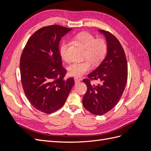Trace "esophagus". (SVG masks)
<instances>
[{
	"mask_svg": "<svg viewBox=\"0 0 151 151\" xmlns=\"http://www.w3.org/2000/svg\"><path fill=\"white\" fill-rule=\"evenodd\" d=\"M74 80H75V82L76 83H79L80 82V80H81V79H80V78H74Z\"/></svg>",
	"mask_w": 151,
	"mask_h": 151,
	"instance_id": "esophagus-1",
	"label": "esophagus"
}]
</instances>
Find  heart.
<instances>
[{
	"label": "heart",
	"instance_id": "1",
	"mask_svg": "<svg viewBox=\"0 0 151 151\" xmlns=\"http://www.w3.org/2000/svg\"><path fill=\"white\" fill-rule=\"evenodd\" d=\"M75 40L84 47L82 62H76L70 65L68 68L69 74L75 77H81L91 69V63L94 65H99L106 58L108 47L106 42L102 38H95L88 32H80L75 36ZM69 43L62 42L60 46V55L66 62L70 61L68 53Z\"/></svg>",
	"mask_w": 151,
	"mask_h": 151
}]
</instances>
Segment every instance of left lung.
<instances>
[{
  "label": "left lung",
  "mask_w": 151,
  "mask_h": 151,
  "mask_svg": "<svg viewBox=\"0 0 151 151\" xmlns=\"http://www.w3.org/2000/svg\"><path fill=\"white\" fill-rule=\"evenodd\" d=\"M106 37L108 47L106 58L83 80L87 89L82 104L93 114L101 116L111 110L121 99L127 80V62L123 47L116 37L109 31L99 30ZM92 80L101 82L93 84Z\"/></svg>",
  "instance_id": "left-lung-1"
}]
</instances>
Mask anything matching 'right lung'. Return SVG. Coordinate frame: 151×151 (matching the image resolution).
<instances>
[{
  "label": "right lung",
  "mask_w": 151,
  "mask_h": 151,
  "mask_svg": "<svg viewBox=\"0 0 151 151\" xmlns=\"http://www.w3.org/2000/svg\"><path fill=\"white\" fill-rule=\"evenodd\" d=\"M71 29L58 25L40 28L27 40L20 60L21 82L31 105L50 114L61 108L75 83L64 79L59 42Z\"/></svg>",
  "instance_id": "1"
}]
</instances>
